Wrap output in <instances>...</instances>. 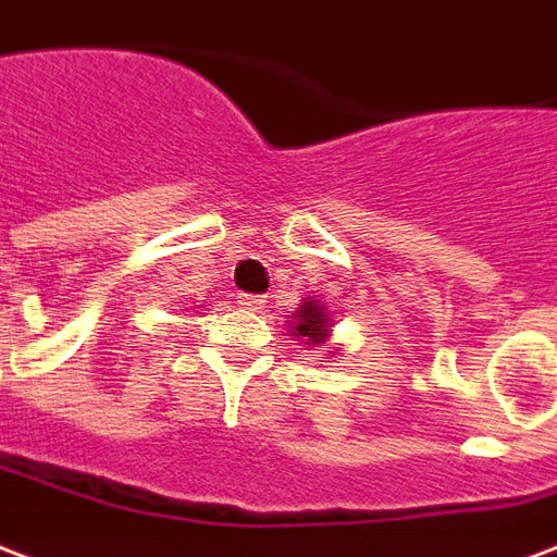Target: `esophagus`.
<instances>
[{
	"instance_id": "1",
	"label": "esophagus",
	"mask_w": 557,
	"mask_h": 557,
	"mask_svg": "<svg viewBox=\"0 0 557 557\" xmlns=\"http://www.w3.org/2000/svg\"><path fill=\"white\" fill-rule=\"evenodd\" d=\"M263 302H267L263 296H255V294L237 296V305H240V308H246V311H258V308H263Z\"/></svg>"
}]
</instances>
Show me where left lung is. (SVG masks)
Wrapping results in <instances>:
<instances>
[{"mask_svg": "<svg viewBox=\"0 0 557 557\" xmlns=\"http://www.w3.org/2000/svg\"><path fill=\"white\" fill-rule=\"evenodd\" d=\"M294 320H296V325H290V329H294V334L296 337H302V341L311 343V346H320V343H325V337H329V332H332V329H329L325 308L317 302V299L305 302Z\"/></svg>", "mask_w": 557, "mask_h": 557, "instance_id": "8db88e82", "label": "left lung"}]
</instances>
